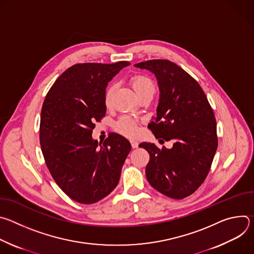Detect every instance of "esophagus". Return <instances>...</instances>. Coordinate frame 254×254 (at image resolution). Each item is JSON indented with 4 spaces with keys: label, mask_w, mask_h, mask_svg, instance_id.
Wrapping results in <instances>:
<instances>
[{
    "label": "esophagus",
    "mask_w": 254,
    "mask_h": 254,
    "mask_svg": "<svg viewBox=\"0 0 254 254\" xmlns=\"http://www.w3.org/2000/svg\"><path fill=\"white\" fill-rule=\"evenodd\" d=\"M130 144L132 149H136L138 147V142L136 140H130Z\"/></svg>",
    "instance_id": "esophagus-1"
}]
</instances>
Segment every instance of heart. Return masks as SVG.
I'll return each mask as SVG.
<instances>
[{"mask_svg": "<svg viewBox=\"0 0 254 254\" xmlns=\"http://www.w3.org/2000/svg\"><path fill=\"white\" fill-rule=\"evenodd\" d=\"M130 83H131L134 91L138 95V97L141 96L144 93L155 92V89H156L154 81L149 76L143 75V74H138V75H134L133 77H131ZM115 90H116V85L115 84L111 85L110 87L106 89V91L104 93V103L106 105H110L112 103ZM116 127H117L118 131H120L122 134H125L127 136H130V137L135 135L136 130H137L135 123L127 117H123L117 123Z\"/></svg>", "mask_w": 254, "mask_h": 254, "instance_id": "b5f03b06", "label": "heart"}]
</instances>
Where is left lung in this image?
Returning a JSON list of instances; mask_svg holds the SVG:
<instances>
[{
	"label": "left lung",
	"instance_id": "obj_1",
	"mask_svg": "<svg viewBox=\"0 0 254 254\" xmlns=\"http://www.w3.org/2000/svg\"><path fill=\"white\" fill-rule=\"evenodd\" d=\"M134 66L150 70L158 79L160 99L150 129L157 138L174 140L172 149L162 150L155 143H139L150 154L147 179L160 193L184 199L204 182L218 146L213 110L199 83L174 62L154 59Z\"/></svg>",
	"mask_w": 254,
	"mask_h": 254
}]
</instances>
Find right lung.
Masks as SVG:
<instances>
[{
	"instance_id": "add662e5",
	"label": "right lung",
	"mask_w": 254,
	"mask_h": 254,
	"mask_svg": "<svg viewBox=\"0 0 254 254\" xmlns=\"http://www.w3.org/2000/svg\"><path fill=\"white\" fill-rule=\"evenodd\" d=\"M127 61L81 63L65 70L48 91L40 121L41 150L56 184L72 200L93 204L118 186L131 150L129 141L112 133L102 146L92 129L106 113L107 83Z\"/></svg>"
}]
</instances>
